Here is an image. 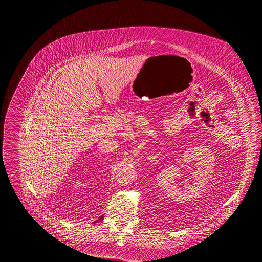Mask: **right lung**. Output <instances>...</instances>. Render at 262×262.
<instances>
[{
    "label": "right lung",
    "instance_id": "right-lung-1",
    "mask_svg": "<svg viewBox=\"0 0 262 262\" xmlns=\"http://www.w3.org/2000/svg\"><path fill=\"white\" fill-rule=\"evenodd\" d=\"M103 215H102V216H101V217H100V218H99V219H98V220H96V221H94V222H93V223L99 222V221H102V220H103Z\"/></svg>",
    "mask_w": 262,
    "mask_h": 262
}]
</instances>
